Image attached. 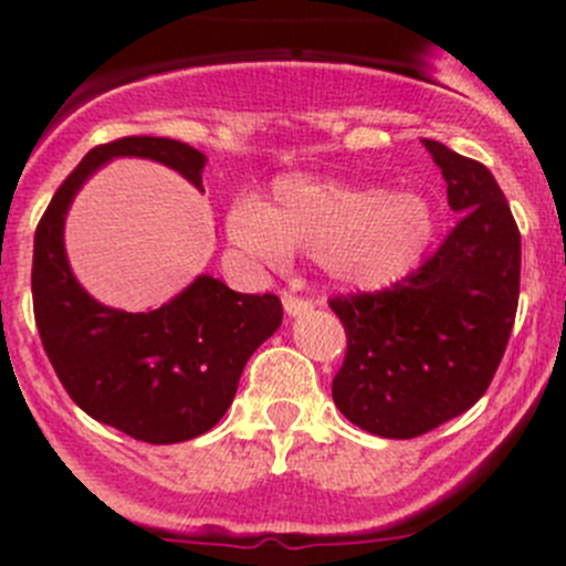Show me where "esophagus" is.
<instances>
[{
	"label": "esophagus",
	"mask_w": 566,
	"mask_h": 566,
	"mask_svg": "<svg viewBox=\"0 0 566 566\" xmlns=\"http://www.w3.org/2000/svg\"><path fill=\"white\" fill-rule=\"evenodd\" d=\"M282 304H284V312H287V317H301V315H310V312L315 310V306H312L310 301L298 298V295H290V293H284Z\"/></svg>",
	"instance_id": "1"
}]
</instances>
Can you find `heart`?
Returning <instances> with one entry per match:
<instances>
[{
  "label": "heart",
  "instance_id": "heart-1",
  "mask_svg": "<svg viewBox=\"0 0 566 566\" xmlns=\"http://www.w3.org/2000/svg\"><path fill=\"white\" fill-rule=\"evenodd\" d=\"M227 235L262 265L310 254L334 287L380 293L421 265L436 219L416 191L282 177L265 202H238L230 210Z\"/></svg>",
  "mask_w": 566,
  "mask_h": 566
}]
</instances>
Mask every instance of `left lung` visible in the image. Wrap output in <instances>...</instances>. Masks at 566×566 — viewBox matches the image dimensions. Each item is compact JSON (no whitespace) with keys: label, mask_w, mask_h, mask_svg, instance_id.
<instances>
[{"label":"left lung","mask_w":566,"mask_h":566,"mask_svg":"<svg viewBox=\"0 0 566 566\" xmlns=\"http://www.w3.org/2000/svg\"><path fill=\"white\" fill-rule=\"evenodd\" d=\"M460 216L416 273L375 295L334 298L347 356L336 408L380 438L424 436L465 413L493 380L521 293V232L488 167L421 139Z\"/></svg>","instance_id":"left-lung-1"}]
</instances>
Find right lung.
<instances>
[{
  "instance_id": "1",
  "label": "right lung",
  "mask_w": 566,
  "mask_h": 566,
  "mask_svg": "<svg viewBox=\"0 0 566 566\" xmlns=\"http://www.w3.org/2000/svg\"><path fill=\"white\" fill-rule=\"evenodd\" d=\"M114 158H145L202 188L197 147L125 136L95 147L56 188L35 232L32 301L45 356L73 402L101 424L145 443H180L219 424L251 353L282 325L276 295H243L199 273L158 310L101 304L78 284L65 251L73 199Z\"/></svg>"
}]
</instances>
